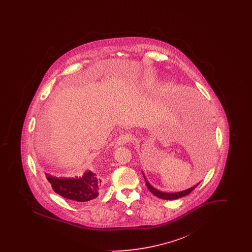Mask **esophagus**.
<instances>
[{
	"instance_id": "obj_1",
	"label": "esophagus",
	"mask_w": 252,
	"mask_h": 252,
	"mask_svg": "<svg viewBox=\"0 0 252 252\" xmlns=\"http://www.w3.org/2000/svg\"><path fill=\"white\" fill-rule=\"evenodd\" d=\"M131 136L129 134H122L116 140V144L117 145H124L127 144L131 141Z\"/></svg>"
}]
</instances>
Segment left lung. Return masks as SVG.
I'll return each instance as SVG.
<instances>
[{
  "mask_svg": "<svg viewBox=\"0 0 252 252\" xmlns=\"http://www.w3.org/2000/svg\"><path fill=\"white\" fill-rule=\"evenodd\" d=\"M144 180H145L146 186H147V188H148V190H149L150 192H152L157 197L161 198V199H165V200H172V199H177V198H180V197H182V196H185V195H187V194H189L190 192H192V191L197 187V185L199 184V183H198L197 185L193 186V187L188 189V190H185V191H183V192H173V193H172V192H159V191H158L156 189H154V188L148 183V181L146 180L145 178H144Z\"/></svg>",
  "mask_w": 252,
  "mask_h": 252,
  "instance_id": "1",
  "label": "left lung"
}]
</instances>
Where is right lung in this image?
<instances>
[{"label": "right lung", "mask_w": 252, "mask_h": 252, "mask_svg": "<svg viewBox=\"0 0 252 252\" xmlns=\"http://www.w3.org/2000/svg\"><path fill=\"white\" fill-rule=\"evenodd\" d=\"M54 191L61 196L78 202H86L98 196L102 180L93 172H87L80 179H58L47 176Z\"/></svg>", "instance_id": "add662e5"}]
</instances>
